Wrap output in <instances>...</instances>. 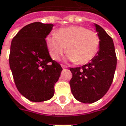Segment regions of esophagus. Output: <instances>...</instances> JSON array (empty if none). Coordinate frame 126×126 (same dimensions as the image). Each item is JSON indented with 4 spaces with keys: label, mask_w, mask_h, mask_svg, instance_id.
Wrapping results in <instances>:
<instances>
[{
    "label": "esophagus",
    "mask_w": 126,
    "mask_h": 126,
    "mask_svg": "<svg viewBox=\"0 0 126 126\" xmlns=\"http://www.w3.org/2000/svg\"><path fill=\"white\" fill-rule=\"evenodd\" d=\"M61 66H62V69H65V68H66L67 66L66 65H64V64H61Z\"/></svg>",
    "instance_id": "34e87169"
}]
</instances>
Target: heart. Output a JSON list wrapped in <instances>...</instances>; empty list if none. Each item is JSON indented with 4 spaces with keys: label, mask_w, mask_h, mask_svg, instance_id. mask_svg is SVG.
<instances>
[{
    "label": "heart",
    "mask_w": 126,
    "mask_h": 126,
    "mask_svg": "<svg viewBox=\"0 0 126 126\" xmlns=\"http://www.w3.org/2000/svg\"><path fill=\"white\" fill-rule=\"evenodd\" d=\"M46 44L52 59L58 60L66 47L68 60L85 64L97 54L100 38L96 32L76 26L59 29L55 34L47 38Z\"/></svg>",
    "instance_id": "heart-1"
}]
</instances>
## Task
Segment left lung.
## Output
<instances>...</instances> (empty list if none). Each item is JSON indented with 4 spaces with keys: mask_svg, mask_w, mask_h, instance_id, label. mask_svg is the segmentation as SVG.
Returning a JSON list of instances; mask_svg holds the SVG:
<instances>
[{
    "mask_svg": "<svg viewBox=\"0 0 126 126\" xmlns=\"http://www.w3.org/2000/svg\"><path fill=\"white\" fill-rule=\"evenodd\" d=\"M100 38L97 54L90 63L80 67L70 68L69 81L76 99L91 104L100 99L109 90L116 68V55L113 40L102 27L94 24Z\"/></svg>",
    "mask_w": 126,
    "mask_h": 126,
    "instance_id": "8db88e82",
    "label": "left lung"
}]
</instances>
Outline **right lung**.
Here are the masks:
<instances>
[{
	"mask_svg": "<svg viewBox=\"0 0 126 126\" xmlns=\"http://www.w3.org/2000/svg\"><path fill=\"white\" fill-rule=\"evenodd\" d=\"M53 24L33 22L13 38L9 57L10 67L17 90L36 102L51 99L62 68L50 56L46 38Z\"/></svg>",
	"mask_w": 126,
	"mask_h": 126,
	"instance_id": "add662e5",
	"label": "right lung"
}]
</instances>
